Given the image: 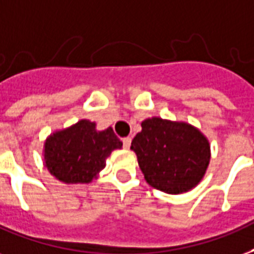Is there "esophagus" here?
<instances>
[{
	"instance_id": "1",
	"label": "esophagus",
	"mask_w": 254,
	"mask_h": 254,
	"mask_svg": "<svg viewBox=\"0 0 254 254\" xmlns=\"http://www.w3.org/2000/svg\"><path fill=\"white\" fill-rule=\"evenodd\" d=\"M123 144H124V148L125 149L130 148V144H131L130 137H125V138H123Z\"/></svg>"
}]
</instances>
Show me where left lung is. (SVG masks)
Wrapping results in <instances>:
<instances>
[{"instance_id": "8db88e82", "label": "left lung", "mask_w": 254, "mask_h": 254, "mask_svg": "<svg viewBox=\"0 0 254 254\" xmlns=\"http://www.w3.org/2000/svg\"><path fill=\"white\" fill-rule=\"evenodd\" d=\"M142 130L131 141L146 183L168 194L191 190L204 179L210 145L196 127L160 117L141 123Z\"/></svg>"}]
</instances>
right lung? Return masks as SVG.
Returning a JSON list of instances; mask_svg holds the SVG:
<instances>
[{
	"label": "right lung",
	"mask_w": 254,
	"mask_h": 254,
	"mask_svg": "<svg viewBox=\"0 0 254 254\" xmlns=\"http://www.w3.org/2000/svg\"><path fill=\"white\" fill-rule=\"evenodd\" d=\"M123 142L112 127L97 130L96 123L80 120L53 131L44 144V165L65 184H89L106 165V158Z\"/></svg>",
	"instance_id": "1"
}]
</instances>
